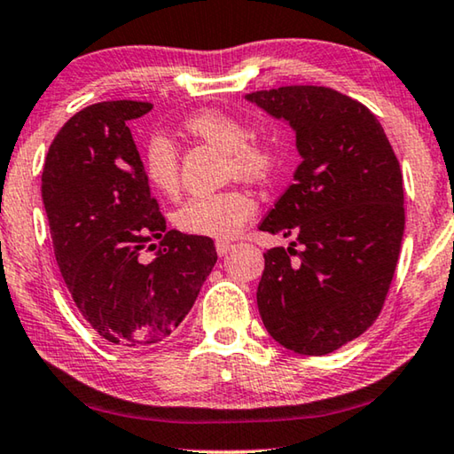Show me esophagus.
Returning a JSON list of instances; mask_svg holds the SVG:
<instances>
[{
  "label": "esophagus",
  "instance_id": "esophagus-1",
  "mask_svg": "<svg viewBox=\"0 0 454 454\" xmlns=\"http://www.w3.org/2000/svg\"><path fill=\"white\" fill-rule=\"evenodd\" d=\"M230 248H232V245H230L228 240H218V242H215V253H218L220 256H226L230 253Z\"/></svg>",
  "mask_w": 454,
  "mask_h": 454
}]
</instances>
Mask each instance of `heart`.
Segmentation results:
<instances>
[{
  "mask_svg": "<svg viewBox=\"0 0 454 454\" xmlns=\"http://www.w3.org/2000/svg\"><path fill=\"white\" fill-rule=\"evenodd\" d=\"M185 130L195 138L226 153L228 173L242 181L259 184L275 168V154L269 146L248 140L250 132L239 118L218 110H204L185 120ZM146 184L162 195H173L179 187L177 148L165 137H153L142 154ZM254 212V201L240 189L192 195L173 214L179 230L207 239H230L247 224Z\"/></svg>",
  "mask_w": 454,
  "mask_h": 454,
  "instance_id": "obj_1",
  "label": "heart"
}]
</instances>
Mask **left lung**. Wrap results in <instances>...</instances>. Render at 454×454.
Masks as SVG:
<instances>
[{"label":"left lung","instance_id":"left-lung-1","mask_svg":"<svg viewBox=\"0 0 454 454\" xmlns=\"http://www.w3.org/2000/svg\"><path fill=\"white\" fill-rule=\"evenodd\" d=\"M247 99L287 120L301 154L294 184L259 226L295 239L265 253L262 324L294 353L328 355L377 320L389 292L405 224L400 162L369 107L330 87L287 85Z\"/></svg>","mask_w":454,"mask_h":454}]
</instances>
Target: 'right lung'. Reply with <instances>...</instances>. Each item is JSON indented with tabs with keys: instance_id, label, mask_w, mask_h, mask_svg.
Segmentation results:
<instances>
[{
	"instance_id": "1",
	"label": "right lung",
	"mask_w": 454,
	"mask_h": 454,
	"mask_svg": "<svg viewBox=\"0 0 454 454\" xmlns=\"http://www.w3.org/2000/svg\"><path fill=\"white\" fill-rule=\"evenodd\" d=\"M148 101H101L60 128L43 171L54 256L77 309L128 348L167 340L218 261L207 236L167 230L151 198L130 121ZM160 242L155 259L141 250Z\"/></svg>"
}]
</instances>
